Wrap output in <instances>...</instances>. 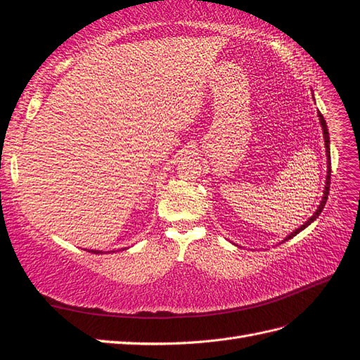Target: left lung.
Segmentation results:
<instances>
[{"label":"left lung","instance_id":"obj_1","mask_svg":"<svg viewBox=\"0 0 360 360\" xmlns=\"http://www.w3.org/2000/svg\"><path fill=\"white\" fill-rule=\"evenodd\" d=\"M319 122H321V124H322V131H323V140H325V148H326V160H328V171H326V181H325V189H323V197H322V200H321V205L317 206V210H316V212L311 215V217L303 223V225L299 228V229H295L294 233H291L288 237L285 238V240H290V238H292L295 234H299L302 229H305L308 225H311V223H313L319 215H321V212H322V210H323V206H325V203H326V198H328V194H330V181H331V155H330V134H328V127H326V123H325V120H323V115L319 112Z\"/></svg>","mask_w":360,"mask_h":360}]
</instances>
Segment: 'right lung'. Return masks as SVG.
Returning a JSON list of instances; mask_svg holds the SVG:
<instances>
[{
  "instance_id": "1",
  "label": "right lung",
  "mask_w": 360,
  "mask_h": 360,
  "mask_svg": "<svg viewBox=\"0 0 360 360\" xmlns=\"http://www.w3.org/2000/svg\"><path fill=\"white\" fill-rule=\"evenodd\" d=\"M91 252H94V254H100L101 251H91ZM101 254H103V252H101Z\"/></svg>"
}]
</instances>
